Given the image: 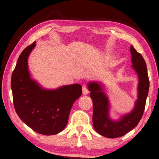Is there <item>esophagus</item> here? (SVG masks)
Returning <instances> with one entry per match:
<instances>
[{
  "label": "esophagus",
  "mask_w": 159,
  "mask_h": 159,
  "mask_svg": "<svg viewBox=\"0 0 159 159\" xmlns=\"http://www.w3.org/2000/svg\"><path fill=\"white\" fill-rule=\"evenodd\" d=\"M82 90H83V95H87V94H88V88H87V87H86V86L83 85Z\"/></svg>",
  "instance_id": "obj_1"
}]
</instances>
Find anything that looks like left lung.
I'll list each match as a JSON object with an SVG mask.
<instances>
[{
  "label": "left lung",
  "instance_id": "obj_1",
  "mask_svg": "<svg viewBox=\"0 0 159 159\" xmlns=\"http://www.w3.org/2000/svg\"><path fill=\"white\" fill-rule=\"evenodd\" d=\"M130 50L132 68L138 77V99L130 112L123 115L118 120L112 119L109 115V99L104 92V85L98 81L88 83L93 104V127L99 134L108 138H120L133 130L138 125L144 111L149 88L147 64L141 54L137 52L133 45Z\"/></svg>",
  "mask_w": 159,
  "mask_h": 159
}]
</instances>
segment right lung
<instances>
[{
  "mask_svg": "<svg viewBox=\"0 0 159 159\" xmlns=\"http://www.w3.org/2000/svg\"><path fill=\"white\" fill-rule=\"evenodd\" d=\"M36 41L26 47L18 58L11 78V88L16 113L29 128L44 135L62 131L68 123L70 111L82 95L80 84L45 89L32 79L29 71V56Z\"/></svg>",
  "mask_w": 159,
  "mask_h": 159,
  "instance_id": "1",
  "label": "right lung"
}]
</instances>
